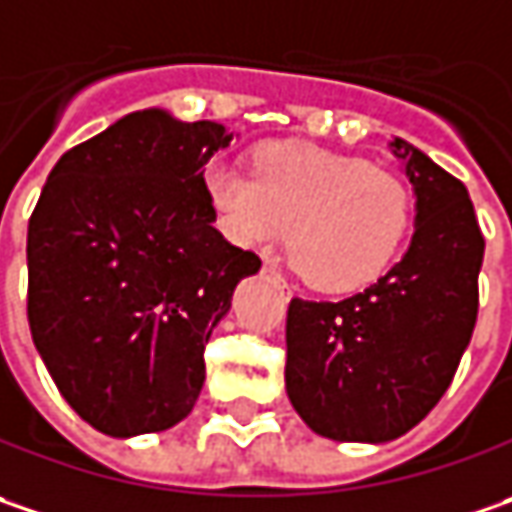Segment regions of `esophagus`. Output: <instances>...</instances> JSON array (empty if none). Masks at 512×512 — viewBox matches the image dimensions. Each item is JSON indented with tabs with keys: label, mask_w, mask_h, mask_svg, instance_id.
I'll return each instance as SVG.
<instances>
[{
	"label": "esophagus",
	"mask_w": 512,
	"mask_h": 512,
	"mask_svg": "<svg viewBox=\"0 0 512 512\" xmlns=\"http://www.w3.org/2000/svg\"><path fill=\"white\" fill-rule=\"evenodd\" d=\"M260 275H263V278H269V280H272V283H278L280 292H283L286 298H292V292H289L286 280L280 278V272H278V269H275V266H263V269H260Z\"/></svg>",
	"instance_id": "34e87169"
}]
</instances>
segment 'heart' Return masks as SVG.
Masks as SVG:
<instances>
[{
    "mask_svg": "<svg viewBox=\"0 0 512 512\" xmlns=\"http://www.w3.org/2000/svg\"><path fill=\"white\" fill-rule=\"evenodd\" d=\"M203 191L217 229L240 249L263 252L289 232L292 266L323 292H355L381 278L415 214L404 180L364 157L303 143L263 145L255 171L214 160Z\"/></svg>",
    "mask_w": 512,
    "mask_h": 512,
    "instance_id": "1",
    "label": "heart"
}]
</instances>
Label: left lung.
<instances>
[{
  "label": "left lung",
  "mask_w": 512,
  "mask_h": 512,
  "mask_svg": "<svg viewBox=\"0 0 512 512\" xmlns=\"http://www.w3.org/2000/svg\"><path fill=\"white\" fill-rule=\"evenodd\" d=\"M415 194L404 257L364 292L300 300L286 315V395L312 433L384 444L447 392L478 312L484 237L464 183L401 137L389 140Z\"/></svg>",
  "instance_id": "obj_1"
}]
</instances>
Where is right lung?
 I'll list each match as a JSON object with an SVG mask.
<instances>
[{
    "mask_svg": "<svg viewBox=\"0 0 512 512\" xmlns=\"http://www.w3.org/2000/svg\"><path fill=\"white\" fill-rule=\"evenodd\" d=\"M226 125L131 111L51 168L28 223V323L62 398L114 438L180 424L203 349L260 257L214 229L203 166Z\"/></svg>",
    "mask_w": 512,
    "mask_h": 512,
    "instance_id": "obj_1",
    "label": "right lung"
}]
</instances>
